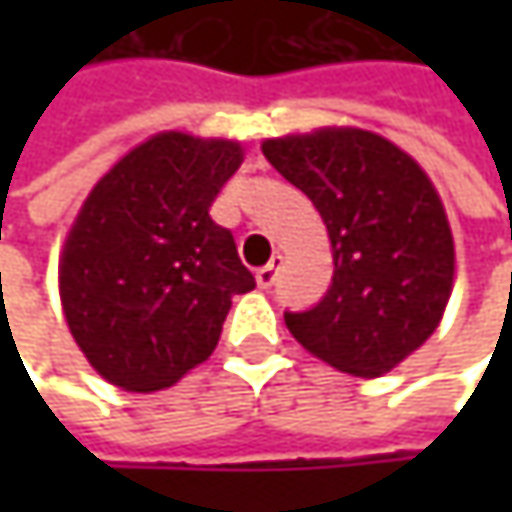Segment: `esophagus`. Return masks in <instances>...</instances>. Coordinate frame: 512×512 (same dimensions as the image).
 <instances>
[{
	"label": "esophagus",
	"instance_id": "obj_1",
	"mask_svg": "<svg viewBox=\"0 0 512 512\" xmlns=\"http://www.w3.org/2000/svg\"><path fill=\"white\" fill-rule=\"evenodd\" d=\"M281 263H284V257L272 255V260H269L266 266H260V269H257L255 281H257V287H260V290H269V287L275 284V275H278Z\"/></svg>",
	"mask_w": 512,
	"mask_h": 512
}]
</instances>
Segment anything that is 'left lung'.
Masks as SVG:
<instances>
[{"label":"left lung","mask_w":512,"mask_h":512,"mask_svg":"<svg viewBox=\"0 0 512 512\" xmlns=\"http://www.w3.org/2000/svg\"><path fill=\"white\" fill-rule=\"evenodd\" d=\"M260 151L311 198L335 260L320 305L284 314L290 335L341 373L394 370L439 329L454 290V234L433 180L361 127L290 133Z\"/></svg>","instance_id":"8db88e82"}]
</instances>
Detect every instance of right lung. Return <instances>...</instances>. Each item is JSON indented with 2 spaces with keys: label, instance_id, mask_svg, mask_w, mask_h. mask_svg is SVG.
<instances>
[{
  "label": "right lung",
  "instance_id": "1",
  "mask_svg": "<svg viewBox=\"0 0 512 512\" xmlns=\"http://www.w3.org/2000/svg\"><path fill=\"white\" fill-rule=\"evenodd\" d=\"M240 165L234 139L165 130L82 201L58 257V296L106 382L151 394L213 356L231 299L255 287L231 231L210 219Z\"/></svg>",
  "mask_w": 512,
  "mask_h": 512
}]
</instances>
